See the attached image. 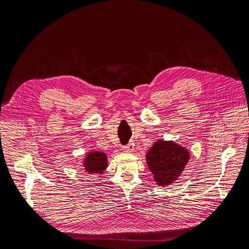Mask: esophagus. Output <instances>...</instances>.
Returning a JSON list of instances; mask_svg holds the SVG:
<instances>
[{"label": "esophagus", "instance_id": "esophagus-1", "mask_svg": "<svg viewBox=\"0 0 249 249\" xmlns=\"http://www.w3.org/2000/svg\"><path fill=\"white\" fill-rule=\"evenodd\" d=\"M123 150L124 153H133L134 150V145L133 144H127L123 147Z\"/></svg>", "mask_w": 249, "mask_h": 249}]
</instances>
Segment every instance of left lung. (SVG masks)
I'll return each mask as SVG.
<instances>
[{
	"instance_id": "8db88e82",
	"label": "left lung",
	"mask_w": 249,
	"mask_h": 249,
	"mask_svg": "<svg viewBox=\"0 0 249 249\" xmlns=\"http://www.w3.org/2000/svg\"><path fill=\"white\" fill-rule=\"evenodd\" d=\"M145 158L157 185L164 187L178 179L190 159V154L173 141L158 140Z\"/></svg>"
}]
</instances>
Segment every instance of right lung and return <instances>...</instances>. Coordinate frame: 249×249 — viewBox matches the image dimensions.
<instances>
[{
    "label": "right lung",
    "instance_id": "obj_1",
    "mask_svg": "<svg viewBox=\"0 0 249 249\" xmlns=\"http://www.w3.org/2000/svg\"><path fill=\"white\" fill-rule=\"evenodd\" d=\"M108 166V158L105 153L99 152V150H91L89 152L84 162H83V169L88 173L93 175H103L104 170Z\"/></svg>",
    "mask_w": 249,
    "mask_h": 249
}]
</instances>
